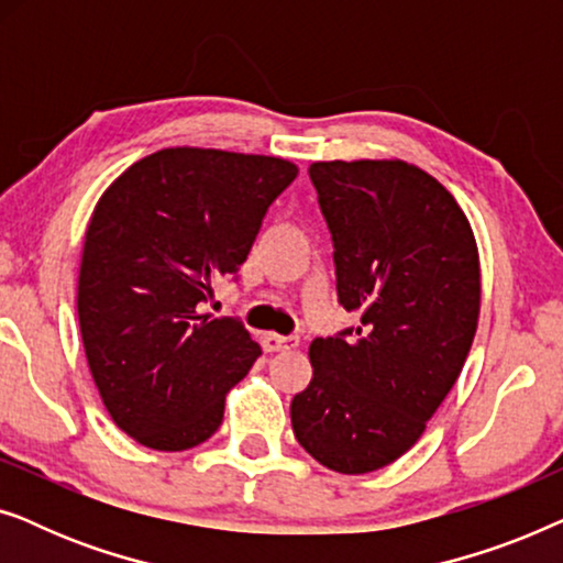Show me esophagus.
I'll return each mask as SVG.
<instances>
[{"label":"esophagus","mask_w":563,"mask_h":563,"mask_svg":"<svg viewBox=\"0 0 563 563\" xmlns=\"http://www.w3.org/2000/svg\"><path fill=\"white\" fill-rule=\"evenodd\" d=\"M299 345V338L297 335H276V333H266L264 335V349L266 351H289V349H297Z\"/></svg>","instance_id":"esophagus-1"}]
</instances>
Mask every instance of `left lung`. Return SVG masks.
<instances>
[{
    "mask_svg": "<svg viewBox=\"0 0 563 563\" xmlns=\"http://www.w3.org/2000/svg\"><path fill=\"white\" fill-rule=\"evenodd\" d=\"M310 179L338 302L361 320L310 343L291 428L322 466L368 474L418 443L456 384L479 320V253L456 199L418 166L318 161Z\"/></svg>",
    "mask_w": 563,
    "mask_h": 563,
    "instance_id": "obj_1",
    "label": "left lung"
}]
</instances>
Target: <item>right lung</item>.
Wrapping results in <instances>:
<instances>
[{"label":"right lung","mask_w":563,"mask_h":563,"mask_svg":"<svg viewBox=\"0 0 563 563\" xmlns=\"http://www.w3.org/2000/svg\"><path fill=\"white\" fill-rule=\"evenodd\" d=\"M295 176L274 156L164 148L97 202L76 297L81 341L114 426L145 449L205 443L261 356L241 320L199 314V305L238 274Z\"/></svg>","instance_id":"obj_1"}]
</instances>
